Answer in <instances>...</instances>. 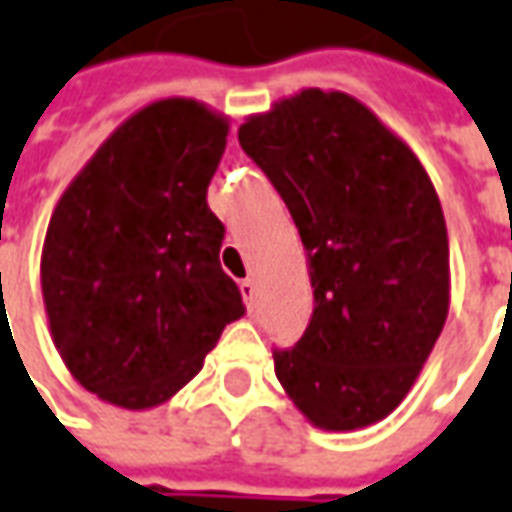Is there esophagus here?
<instances>
[{"label": "esophagus", "instance_id": "1", "mask_svg": "<svg viewBox=\"0 0 512 512\" xmlns=\"http://www.w3.org/2000/svg\"><path fill=\"white\" fill-rule=\"evenodd\" d=\"M241 294H243V300H246V305L252 308V302H255V297H257V283L252 280V277L241 280Z\"/></svg>", "mask_w": 512, "mask_h": 512}]
</instances>
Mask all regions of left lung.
Listing matches in <instances>:
<instances>
[{
	"instance_id": "8db88e82",
	"label": "left lung",
	"mask_w": 512,
	"mask_h": 512,
	"mask_svg": "<svg viewBox=\"0 0 512 512\" xmlns=\"http://www.w3.org/2000/svg\"><path fill=\"white\" fill-rule=\"evenodd\" d=\"M311 266L314 314L274 373L314 426L387 417L448 316V235L417 156L356 97L305 89L238 131Z\"/></svg>"
}]
</instances>
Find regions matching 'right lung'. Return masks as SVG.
I'll return each mask as SVG.
<instances>
[{"instance_id":"obj_1","label":"right lung","mask_w":512,"mask_h":512,"mask_svg":"<svg viewBox=\"0 0 512 512\" xmlns=\"http://www.w3.org/2000/svg\"><path fill=\"white\" fill-rule=\"evenodd\" d=\"M227 131L196 100L151 103L97 148L52 212L41 255L52 339L103 401H168L246 314L218 260L227 229L207 207Z\"/></svg>"}]
</instances>
